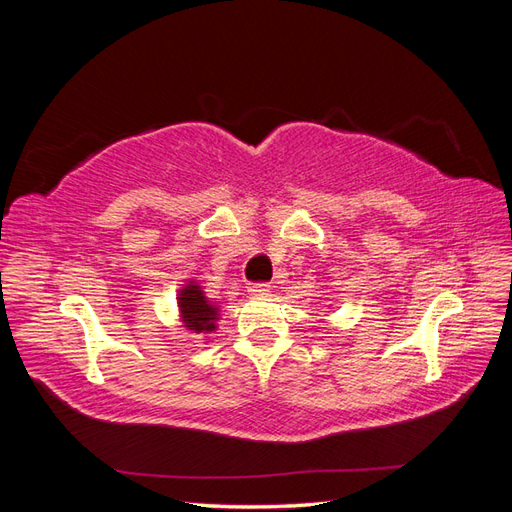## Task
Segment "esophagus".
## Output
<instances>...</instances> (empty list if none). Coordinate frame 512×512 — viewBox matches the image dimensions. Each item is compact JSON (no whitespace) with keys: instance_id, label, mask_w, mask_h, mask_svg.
I'll list each match as a JSON object with an SVG mask.
<instances>
[{"instance_id":"obj_1","label":"esophagus","mask_w":512,"mask_h":512,"mask_svg":"<svg viewBox=\"0 0 512 512\" xmlns=\"http://www.w3.org/2000/svg\"><path fill=\"white\" fill-rule=\"evenodd\" d=\"M247 292H250V294H267L269 284L267 282H254V284L247 286Z\"/></svg>"}]
</instances>
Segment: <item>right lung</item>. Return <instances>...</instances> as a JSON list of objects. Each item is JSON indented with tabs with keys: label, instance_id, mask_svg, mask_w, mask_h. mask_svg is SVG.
Returning <instances> with one entry per match:
<instances>
[{
	"label": "right lung",
	"instance_id": "obj_1",
	"mask_svg": "<svg viewBox=\"0 0 512 512\" xmlns=\"http://www.w3.org/2000/svg\"><path fill=\"white\" fill-rule=\"evenodd\" d=\"M179 309L183 318V327H188L192 333H209L215 331V320H218V307L211 305L207 297L190 282L179 292Z\"/></svg>",
	"mask_w": 512,
	"mask_h": 512
}]
</instances>
